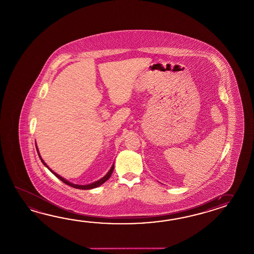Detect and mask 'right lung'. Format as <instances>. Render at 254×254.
<instances>
[{
	"label": "right lung",
	"instance_id": "1",
	"mask_svg": "<svg viewBox=\"0 0 254 254\" xmlns=\"http://www.w3.org/2000/svg\"><path fill=\"white\" fill-rule=\"evenodd\" d=\"M36 149H37V147H36ZM37 152H38V155H39L40 158H41V161L43 162V164L45 165V167H47L48 168V166L46 165V164L45 163V161L42 159V158H41V156H40L39 151H38V149H37ZM49 169V168H48ZM49 170L51 171L52 173L54 174V175L56 176V177H57L60 181H62L64 183H65L66 185H68V186H71L73 187V188H74V189H79V190H91V189H95V188H96V187L100 186V185H102L103 183H105L106 181L110 178V176L112 175V173H113V170H114V165L112 166V168H111V169L108 171V173H107V175L105 176L104 178H102L101 180H99V181H96V182H94V183H92V184H88V185H75V184H73V183H70L69 181H66V180H64V178H62L61 176L57 175V173H55L53 170H51V169H49Z\"/></svg>",
	"mask_w": 254,
	"mask_h": 254
}]
</instances>
